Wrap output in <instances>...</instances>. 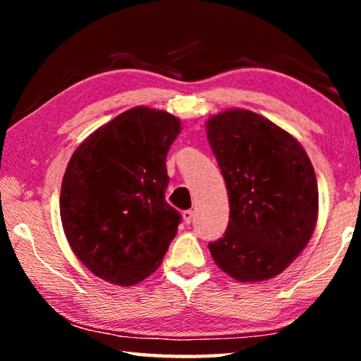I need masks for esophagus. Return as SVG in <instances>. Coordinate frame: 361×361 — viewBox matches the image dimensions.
<instances>
[{
	"label": "esophagus",
	"instance_id": "1",
	"mask_svg": "<svg viewBox=\"0 0 361 361\" xmlns=\"http://www.w3.org/2000/svg\"><path fill=\"white\" fill-rule=\"evenodd\" d=\"M192 218H194V212L192 210H185V212H183V219H185L186 224H191Z\"/></svg>",
	"mask_w": 361,
	"mask_h": 361
}]
</instances>
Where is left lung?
<instances>
[{"label": "left lung", "instance_id": "8db88e82", "mask_svg": "<svg viewBox=\"0 0 361 361\" xmlns=\"http://www.w3.org/2000/svg\"><path fill=\"white\" fill-rule=\"evenodd\" d=\"M207 138L229 195L224 235L210 242L216 264L239 282H262L288 267L314 234L319 188L295 137L248 109L207 121Z\"/></svg>", "mask_w": 361, "mask_h": 361}]
</instances>
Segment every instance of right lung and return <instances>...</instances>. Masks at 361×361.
Returning a JSON list of instances; mask_svg holds the SVG:
<instances>
[{
  "instance_id": "right-lung-1",
  "label": "right lung",
  "mask_w": 361,
  "mask_h": 361,
  "mask_svg": "<svg viewBox=\"0 0 361 361\" xmlns=\"http://www.w3.org/2000/svg\"><path fill=\"white\" fill-rule=\"evenodd\" d=\"M180 130L175 116L137 106L71 156L60 218L71 250L97 277L130 286L161 266L181 221L166 200V159Z\"/></svg>"
}]
</instances>
